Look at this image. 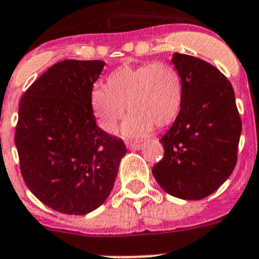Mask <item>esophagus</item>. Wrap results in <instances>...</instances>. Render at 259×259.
<instances>
[{
	"label": "esophagus",
	"mask_w": 259,
	"mask_h": 259,
	"mask_svg": "<svg viewBox=\"0 0 259 259\" xmlns=\"http://www.w3.org/2000/svg\"><path fill=\"white\" fill-rule=\"evenodd\" d=\"M127 149L129 150H140V149L143 148V144H140V143H127Z\"/></svg>",
	"instance_id": "34e87169"
}]
</instances>
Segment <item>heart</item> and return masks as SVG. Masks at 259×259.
<instances>
[{"mask_svg": "<svg viewBox=\"0 0 259 259\" xmlns=\"http://www.w3.org/2000/svg\"><path fill=\"white\" fill-rule=\"evenodd\" d=\"M108 88H96L91 104L99 124L113 133L125 109L132 113L122 124V134L140 138L153 126L163 127L178 116L183 86L178 72L163 62L121 66L111 72Z\"/></svg>", "mask_w": 259, "mask_h": 259, "instance_id": "b5f03b06", "label": "heart"}]
</instances>
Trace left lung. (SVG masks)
Masks as SVG:
<instances>
[{"instance_id":"obj_1","label":"left lung","mask_w":259,"mask_h":259,"mask_svg":"<svg viewBox=\"0 0 259 259\" xmlns=\"http://www.w3.org/2000/svg\"><path fill=\"white\" fill-rule=\"evenodd\" d=\"M171 62L183 86L180 111L160 139L153 176L173 197L199 200L215 192L237 163L242 120L232 83L213 65L184 54Z\"/></svg>"}]
</instances>
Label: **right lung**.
Segmentation results:
<instances>
[{
    "instance_id": "right-lung-1",
    "label": "right lung",
    "mask_w": 259,
    "mask_h": 259,
    "mask_svg": "<svg viewBox=\"0 0 259 259\" xmlns=\"http://www.w3.org/2000/svg\"><path fill=\"white\" fill-rule=\"evenodd\" d=\"M105 62L65 60L23 94L15 134L23 180L33 195L65 214L90 213L110 194L124 142L96 125L91 93Z\"/></svg>"
}]
</instances>
